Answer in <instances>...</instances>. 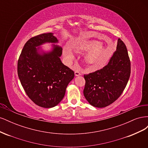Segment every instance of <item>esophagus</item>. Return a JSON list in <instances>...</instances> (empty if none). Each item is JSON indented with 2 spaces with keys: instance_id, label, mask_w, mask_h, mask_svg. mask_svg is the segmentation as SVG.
I'll list each match as a JSON object with an SVG mask.
<instances>
[{
  "instance_id": "esophagus-1",
  "label": "esophagus",
  "mask_w": 148,
  "mask_h": 148,
  "mask_svg": "<svg viewBox=\"0 0 148 148\" xmlns=\"http://www.w3.org/2000/svg\"><path fill=\"white\" fill-rule=\"evenodd\" d=\"M75 75L76 76V77H77V76L81 75V73H80L79 71H75Z\"/></svg>"
}]
</instances>
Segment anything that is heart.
I'll use <instances>...</instances> for the list:
<instances>
[{
  "instance_id": "obj_1",
  "label": "heart",
  "mask_w": 148,
  "mask_h": 148,
  "mask_svg": "<svg viewBox=\"0 0 148 148\" xmlns=\"http://www.w3.org/2000/svg\"><path fill=\"white\" fill-rule=\"evenodd\" d=\"M74 49L77 53H83L88 51L84 56V61L88 66V70L92 71L99 70L105 66L112 53L111 49L94 39H79L75 42ZM63 53L69 63H71L75 59L74 53L69 47H64Z\"/></svg>"
}]
</instances>
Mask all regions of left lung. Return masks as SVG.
Wrapping results in <instances>:
<instances>
[{"label":"left lung","mask_w":148,"mask_h":148,"mask_svg":"<svg viewBox=\"0 0 148 148\" xmlns=\"http://www.w3.org/2000/svg\"><path fill=\"white\" fill-rule=\"evenodd\" d=\"M130 60L124 42L119 38L117 50L104 68L84 75V96L91 106L102 108L122 95L130 76Z\"/></svg>","instance_id":"8db88e82"}]
</instances>
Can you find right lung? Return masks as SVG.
I'll return each mask as SVG.
<instances>
[{
  "label": "right lung",
  "mask_w": 148,
  "mask_h": 148,
  "mask_svg": "<svg viewBox=\"0 0 148 148\" xmlns=\"http://www.w3.org/2000/svg\"><path fill=\"white\" fill-rule=\"evenodd\" d=\"M58 43L53 33H44L26 42L18 61V75L26 95L36 104L51 108L63 99L66 88L75 77L74 71L61 62L62 48L52 44L50 51L41 47Z\"/></svg>",
  "instance_id": "add662e5"
}]
</instances>
